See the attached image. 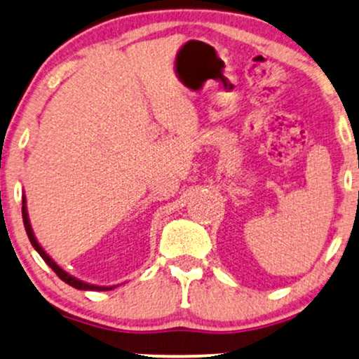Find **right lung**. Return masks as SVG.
Returning <instances> with one entry per match:
<instances>
[{
  "instance_id": "add662e5",
  "label": "right lung",
  "mask_w": 359,
  "mask_h": 359,
  "mask_svg": "<svg viewBox=\"0 0 359 359\" xmlns=\"http://www.w3.org/2000/svg\"><path fill=\"white\" fill-rule=\"evenodd\" d=\"M21 213H23V223H25V229H26V234H28V238H29V241H31V245H33V248L34 250L38 251L39 253V256H41V258L44 259V263L48 264V266H50L53 271H55L57 276L61 278V280H63L66 285H69V286H73V287H76V290H83V291H109V290H113V287H116V286H98V285H90V283H86V281H81V280H78V278H74L73 274H69L68 271H65L63 268L60 266V264L57 263H55V259L51 258L50 255L46 253V251L43 250V246L39 245L38 243V240H36V236H34V233H33V228H31V223H29V218H28V208H26V196L23 194V208H21Z\"/></svg>"
}]
</instances>
